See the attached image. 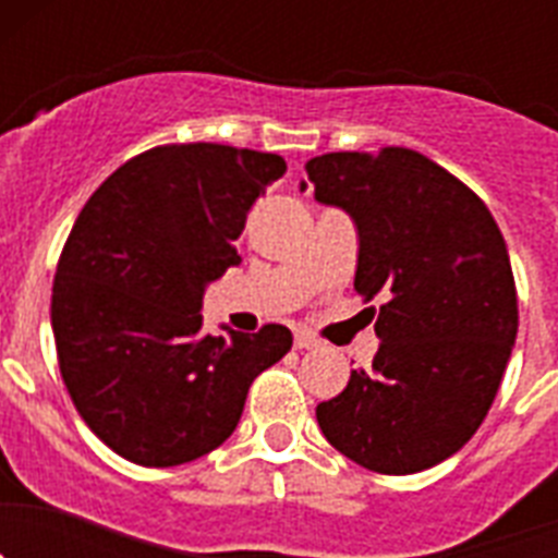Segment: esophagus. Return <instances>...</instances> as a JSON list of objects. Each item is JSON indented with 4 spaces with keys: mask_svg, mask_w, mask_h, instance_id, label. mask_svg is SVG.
I'll list each match as a JSON object with an SVG mask.
<instances>
[{
    "mask_svg": "<svg viewBox=\"0 0 558 558\" xmlns=\"http://www.w3.org/2000/svg\"><path fill=\"white\" fill-rule=\"evenodd\" d=\"M293 343H295V349H307V352H315V349H322L324 343L318 338H315V335H310V332H295V338H293Z\"/></svg>",
    "mask_w": 558,
    "mask_h": 558,
    "instance_id": "34e87169",
    "label": "esophagus"
}]
</instances>
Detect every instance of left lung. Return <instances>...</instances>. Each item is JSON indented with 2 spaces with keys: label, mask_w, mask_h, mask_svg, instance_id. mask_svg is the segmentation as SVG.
<instances>
[{
  "label": "left lung",
  "mask_w": 558,
  "mask_h": 558,
  "mask_svg": "<svg viewBox=\"0 0 558 558\" xmlns=\"http://www.w3.org/2000/svg\"><path fill=\"white\" fill-rule=\"evenodd\" d=\"M315 201L357 226L354 290L379 304L372 368L315 408L329 445L379 475L461 450L489 413L517 338V288L492 211L408 147L307 161ZM307 184H302V190Z\"/></svg>",
  "instance_id": "obj_1"
}]
</instances>
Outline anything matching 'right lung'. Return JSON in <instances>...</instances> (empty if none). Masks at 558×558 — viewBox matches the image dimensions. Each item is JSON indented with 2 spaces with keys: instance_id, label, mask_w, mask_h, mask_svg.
<instances>
[{
  "instance_id": "right-lung-1",
  "label": "right lung",
  "mask_w": 558,
  "mask_h": 558,
  "mask_svg": "<svg viewBox=\"0 0 558 558\" xmlns=\"http://www.w3.org/2000/svg\"><path fill=\"white\" fill-rule=\"evenodd\" d=\"M284 170L276 153L161 145L77 215L52 282L58 366L83 422L125 461L179 466L223 445L256 374L293 347L282 324L201 332L206 284L240 265L234 240Z\"/></svg>"
}]
</instances>
